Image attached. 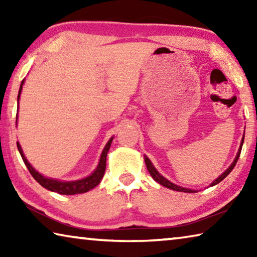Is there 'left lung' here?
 Wrapping results in <instances>:
<instances>
[{"label": "left lung", "mask_w": 257, "mask_h": 257, "mask_svg": "<svg viewBox=\"0 0 257 257\" xmlns=\"http://www.w3.org/2000/svg\"><path fill=\"white\" fill-rule=\"evenodd\" d=\"M243 138H245V136H243V137H242V139H241L240 147H239L238 153H237V156H236V158H234V160H233V162L231 163V165H230V167L227 169V170H225V171L222 173V175H221L219 178H216V179L212 182L211 186H214V185H216V184H219L220 181H222V180L224 179V178L227 177V176L229 175V173L232 171V169L234 168V165H236L237 161H238V159H239V155H240L241 147H242V143H243ZM144 159H145V163H146L147 170H149L150 175L152 176V178H153V179H154L155 181H158L160 185H162V186H164V187H167V188H170V189H172V190H177V191H184V193H196V190L188 189V188H184V187L177 186V185H175V184H172L171 181H169L168 179H165V178H164L162 175H160V173L158 172V170H156V169L154 168V165L152 164V162L150 161V159L147 158L146 155L144 156Z\"/></svg>", "instance_id": "obj_1"}]
</instances>
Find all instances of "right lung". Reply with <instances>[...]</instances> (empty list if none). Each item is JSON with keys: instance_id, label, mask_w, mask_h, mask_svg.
Here are the masks:
<instances>
[{"instance_id": "right-lung-1", "label": "right lung", "mask_w": 257, "mask_h": 257, "mask_svg": "<svg viewBox=\"0 0 257 257\" xmlns=\"http://www.w3.org/2000/svg\"><path fill=\"white\" fill-rule=\"evenodd\" d=\"M24 81L25 80L21 81V85H20V88H19L18 101L20 98V94H21V89H23ZM17 119H18V115H17ZM16 122H17V121H16ZM112 141H113V137L110 138V141L107 142V144L105 145V147H104V150L102 152V155H101V159H99L97 168L95 169L92 175L84 178V179L76 180V181H61V180H58V179H51V178H47V177H44L43 175H41L40 172H37L36 170H35V169L32 167V165H30V163L27 161V159H26V156L24 155L23 149H21L19 143H17V147H18L19 153L21 155V158H23V160H24L26 167L28 168L30 175L33 176L34 179L36 180L38 184L44 187V188L51 190V191H55V193H59V194H62V195H75V194L86 193V191L93 189L94 187H96L99 184V182H101L102 178L104 176V172H105L106 155H107L108 150H110Z\"/></svg>"}]
</instances>
